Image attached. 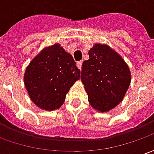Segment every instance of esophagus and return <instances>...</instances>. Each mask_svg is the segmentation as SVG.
I'll return each mask as SVG.
<instances>
[{
	"mask_svg": "<svg viewBox=\"0 0 154 154\" xmlns=\"http://www.w3.org/2000/svg\"><path fill=\"white\" fill-rule=\"evenodd\" d=\"M82 61H77V66L78 67V69H80V70L82 69Z\"/></svg>",
	"mask_w": 154,
	"mask_h": 154,
	"instance_id": "34e87169",
	"label": "esophagus"
}]
</instances>
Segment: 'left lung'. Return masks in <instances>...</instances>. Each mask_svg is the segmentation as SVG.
Segmentation results:
<instances>
[{"label": "left lung", "instance_id": "1", "mask_svg": "<svg viewBox=\"0 0 154 154\" xmlns=\"http://www.w3.org/2000/svg\"><path fill=\"white\" fill-rule=\"evenodd\" d=\"M82 63L81 79L94 108L110 111L124 99L130 86V72L124 60L108 46L95 44Z\"/></svg>", "mask_w": 154, "mask_h": 154}]
</instances>
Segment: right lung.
<instances>
[{"mask_svg":"<svg viewBox=\"0 0 154 154\" xmlns=\"http://www.w3.org/2000/svg\"><path fill=\"white\" fill-rule=\"evenodd\" d=\"M80 73L73 57L60 44H54L29 63L24 73V84L37 106L53 111L64 103L71 87L80 78Z\"/></svg>","mask_w":154,"mask_h":154,"instance_id":"obj_1","label":"right lung"}]
</instances>
